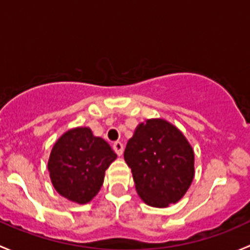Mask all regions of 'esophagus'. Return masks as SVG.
Wrapping results in <instances>:
<instances>
[{"label":"esophagus","mask_w":250,"mask_h":250,"mask_svg":"<svg viewBox=\"0 0 250 250\" xmlns=\"http://www.w3.org/2000/svg\"><path fill=\"white\" fill-rule=\"evenodd\" d=\"M113 149H114L115 153L120 156L123 154V151H124V146H123L120 142H115L114 144H113Z\"/></svg>","instance_id":"esophagus-1"}]
</instances>
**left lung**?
Wrapping results in <instances>:
<instances>
[{
	"label": "left lung",
	"instance_id": "obj_1",
	"mask_svg": "<svg viewBox=\"0 0 250 250\" xmlns=\"http://www.w3.org/2000/svg\"><path fill=\"white\" fill-rule=\"evenodd\" d=\"M124 159L137 194L151 207L177 203L194 179L191 146L182 131L164 119L141 123L126 144Z\"/></svg>",
	"mask_w": 250,
	"mask_h": 250
}]
</instances>
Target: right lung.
Instances as JSON below:
<instances>
[{
  "label": "right lung",
  "mask_w": 250,
  "mask_h": 250,
  "mask_svg": "<svg viewBox=\"0 0 250 250\" xmlns=\"http://www.w3.org/2000/svg\"><path fill=\"white\" fill-rule=\"evenodd\" d=\"M117 154L89 127H74L63 133L51 149L48 169L61 196L84 205L101 189L104 172Z\"/></svg>",
  "instance_id": "right-lung-1"
}]
</instances>
